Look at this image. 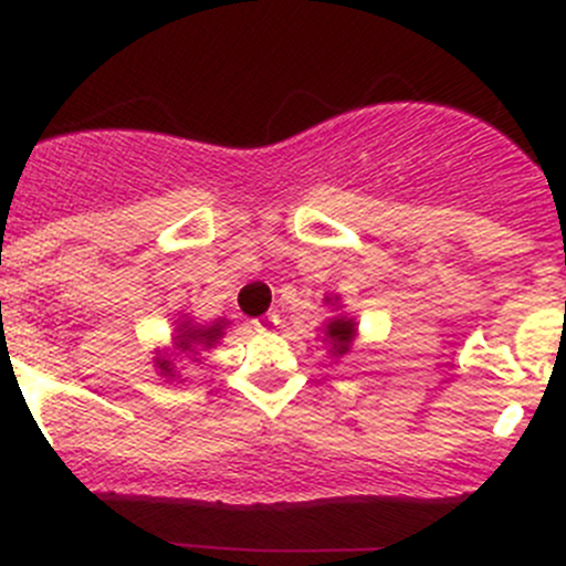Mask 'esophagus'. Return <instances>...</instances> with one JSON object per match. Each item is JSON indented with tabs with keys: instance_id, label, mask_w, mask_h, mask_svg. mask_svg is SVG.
<instances>
[{
	"instance_id": "obj_1",
	"label": "esophagus",
	"mask_w": 566,
	"mask_h": 566,
	"mask_svg": "<svg viewBox=\"0 0 566 566\" xmlns=\"http://www.w3.org/2000/svg\"><path fill=\"white\" fill-rule=\"evenodd\" d=\"M276 326H279V315H276V312H268V315L256 317V321H254L256 332H273V328H276Z\"/></svg>"
}]
</instances>
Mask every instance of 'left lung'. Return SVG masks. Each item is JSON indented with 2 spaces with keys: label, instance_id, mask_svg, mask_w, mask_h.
Here are the masks:
<instances>
[{
  "label": "left lung",
  "instance_id": "8db88e82",
  "mask_svg": "<svg viewBox=\"0 0 566 566\" xmlns=\"http://www.w3.org/2000/svg\"><path fill=\"white\" fill-rule=\"evenodd\" d=\"M326 337L332 339L334 354L343 356L345 350L350 348V343H354V337H356L354 321H348V317H337V321H332L326 326Z\"/></svg>",
  "mask_w": 566,
  "mask_h": 566
}]
</instances>
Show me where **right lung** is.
<instances>
[{
	"mask_svg": "<svg viewBox=\"0 0 566 566\" xmlns=\"http://www.w3.org/2000/svg\"><path fill=\"white\" fill-rule=\"evenodd\" d=\"M221 337V323L218 326H210V328H179V337H177V345L182 350H193L196 345H212L216 339ZM160 365L163 373H171V361L168 359H160L157 361Z\"/></svg>",
	"mask_w": 566,
	"mask_h": 566,
	"instance_id": "1",
	"label": "right lung"
}]
</instances>
